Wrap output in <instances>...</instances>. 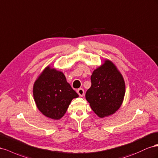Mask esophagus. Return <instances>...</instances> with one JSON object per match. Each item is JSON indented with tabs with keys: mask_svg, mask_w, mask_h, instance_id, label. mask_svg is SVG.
Segmentation results:
<instances>
[{
	"mask_svg": "<svg viewBox=\"0 0 158 158\" xmlns=\"http://www.w3.org/2000/svg\"><path fill=\"white\" fill-rule=\"evenodd\" d=\"M77 93L80 97H83L84 95V90L83 89H78L77 90Z\"/></svg>",
	"mask_w": 158,
	"mask_h": 158,
	"instance_id": "obj_1",
	"label": "esophagus"
}]
</instances>
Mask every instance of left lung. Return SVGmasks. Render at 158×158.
Here are the masks:
<instances>
[{
  "instance_id": "obj_1",
  "label": "left lung",
  "mask_w": 158,
  "mask_h": 158,
  "mask_svg": "<svg viewBox=\"0 0 158 158\" xmlns=\"http://www.w3.org/2000/svg\"><path fill=\"white\" fill-rule=\"evenodd\" d=\"M91 86L85 94L92 110L98 117L113 114L121 106L125 94L123 75L111 61L94 69L91 77Z\"/></svg>"
}]
</instances>
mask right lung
Returning <instances> with one entry per match:
<instances>
[{
	"mask_svg": "<svg viewBox=\"0 0 158 158\" xmlns=\"http://www.w3.org/2000/svg\"><path fill=\"white\" fill-rule=\"evenodd\" d=\"M33 95L38 110L53 120L62 118L71 101L79 97L63 72L50 66L46 67L35 80Z\"/></svg>",
	"mask_w": 158,
	"mask_h": 158,
	"instance_id": "1",
	"label": "right lung"
}]
</instances>
